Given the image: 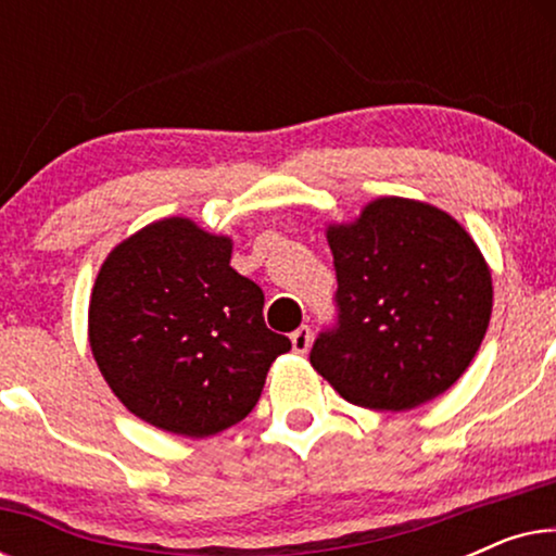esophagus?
<instances>
[{
  "label": "esophagus",
  "instance_id": "obj_1",
  "mask_svg": "<svg viewBox=\"0 0 556 556\" xmlns=\"http://www.w3.org/2000/svg\"><path fill=\"white\" fill-rule=\"evenodd\" d=\"M291 344H293L295 354H306L308 352V346H311V329H308V326H299V329L291 333Z\"/></svg>",
  "mask_w": 556,
  "mask_h": 556
}]
</instances>
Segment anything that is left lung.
<instances>
[{
    "label": "left lung",
    "instance_id": "obj_1",
    "mask_svg": "<svg viewBox=\"0 0 556 556\" xmlns=\"http://www.w3.org/2000/svg\"><path fill=\"white\" fill-rule=\"evenodd\" d=\"M337 324L311 364L352 405L413 409L458 382L491 321V270L473 238L432 204L379 197L329 225Z\"/></svg>",
    "mask_w": 556,
    "mask_h": 556
}]
</instances>
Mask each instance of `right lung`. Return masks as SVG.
<instances>
[{"mask_svg": "<svg viewBox=\"0 0 556 556\" xmlns=\"http://www.w3.org/2000/svg\"><path fill=\"white\" fill-rule=\"evenodd\" d=\"M230 257V238L166 217L98 270L90 352L126 409L159 430L210 438L245 420L270 364L291 349L265 326L261 286Z\"/></svg>", "mask_w": 556, "mask_h": 556, "instance_id": "add662e5", "label": "right lung"}]
</instances>
